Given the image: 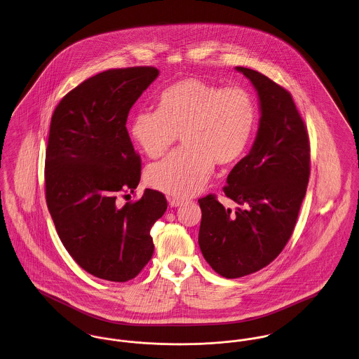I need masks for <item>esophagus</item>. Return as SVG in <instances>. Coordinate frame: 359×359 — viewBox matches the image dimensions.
Here are the masks:
<instances>
[{"label":"esophagus","mask_w":359,"mask_h":359,"mask_svg":"<svg viewBox=\"0 0 359 359\" xmlns=\"http://www.w3.org/2000/svg\"><path fill=\"white\" fill-rule=\"evenodd\" d=\"M168 202H169V206L170 208H179V206H182L183 203H184V201L183 199H179V198H168Z\"/></svg>","instance_id":"esophagus-1"}]
</instances>
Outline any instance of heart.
Wrapping results in <instances>:
<instances>
[{
	"instance_id": "heart-1",
	"label": "heart",
	"mask_w": 359,
	"mask_h": 359,
	"mask_svg": "<svg viewBox=\"0 0 359 359\" xmlns=\"http://www.w3.org/2000/svg\"><path fill=\"white\" fill-rule=\"evenodd\" d=\"M255 121V102L246 90L189 78L166 87L157 111L135 113L130 134L149 158L164 156L180 135L184 147L150 166L146 177L161 193L189 198L205 186L215 163L231 165L243 157Z\"/></svg>"
}]
</instances>
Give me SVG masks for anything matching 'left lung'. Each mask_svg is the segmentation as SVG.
<instances>
[{
	"label": "left lung",
	"mask_w": 359,
	"mask_h": 359,
	"mask_svg": "<svg viewBox=\"0 0 359 359\" xmlns=\"http://www.w3.org/2000/svg\"><path fill=\"white\" fill-rule=\"evenodd\" d=\"M254 86L259 124L246 157L232 168L225 195L242 205L232 212L213 195L201 198L198 243L222 277L236 278L269 265L292 235L310 175V146L291 94L268 76L236 67Z\"/></svg>",
	"instance_id": "obj_1"
}]
</instances>
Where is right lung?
I'll return each mask as SVG.
<instances>
[{"label": "right lung", "instance_id": "right-lung-1", "mask_svg": "<svg viewBox=\"0 0 359 359\" xmlns=\"http://www.w3.org/2000/svg\"><path fill=\"white\" fill-rule=\"evenodd\" d=\"M160 71L108 69L81 83L57 105L46 147V203L57 233L93 276L128 281L150 261L153 224L165 213L164 194L146 189L120 206L117 195L138 187L140 158L126 123Z\"/></svg>", "mask_w": 359, "mask_h": 359}]
</instances>
